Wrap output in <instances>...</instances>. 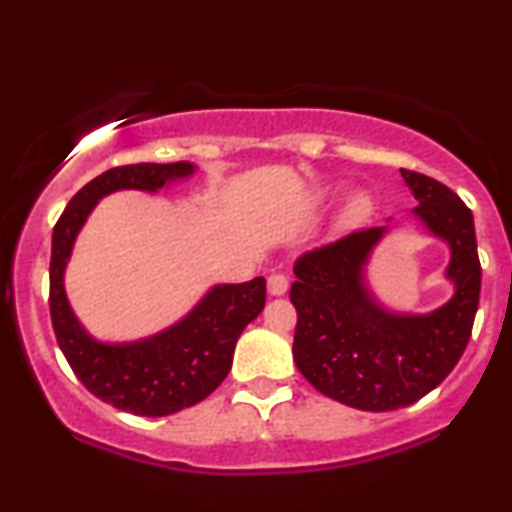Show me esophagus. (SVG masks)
<instances>
[{
  "label": "esophagus",
  "mask_w": 512,
  "mask_h": 512,
  "mask_svg": "<svg viewBox=\"0 0 512 512\" xmlns=\"http://www.w3.org/2000/svg\"><path fill=\"white\" fill-rule=\"evenodd\" d=\"M267 288H269V293H272V295H283L288 291V279H286V276H281V274H272L267 279Z\"/></svg>",
  "instance_id": "obj_1"
}]
</instances>
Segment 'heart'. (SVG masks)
Wrapping results in <instances>:
<instances>
[{
	"mask_svg": "<svg viewBox=\"0 0 512 512\" xmlns=\"http://www.w3.org/2000/svg\"><path fill=\"white\" fill-rule=\"evenodd\" d=\"M369 209H372V205H369V200L365 195H355L353 200H350L348 205V212H346V219L350 221V224H355V221H362L367 219Z\"/></svg>",
	"mask_w": 512,
	"mask_h": 512,
	"instance_id": "1",
	"label": "heart"
}]
</instances>
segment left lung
<instances>
[{"label": "left lung", "instance_id": "8db88e82", "mask_svg": "<svg viewBox=\"0 0 512 512\" xmlns=\"http://www.w3.org/2000/svg\"><path fill=\"white\" fill-rule=\"evenodd\" d=\"M420 205L415 214L451 245L455 295L432 315H393L369 298L362 267L384 229H360L295 260L291 303L298 312L293 357L324 396L357 410L408 408L434 391L463 357L482 291L474 221L436 178L400 169Z\"/></svg>", "mask_w": 512, "mask_h": 512}]
</instances>
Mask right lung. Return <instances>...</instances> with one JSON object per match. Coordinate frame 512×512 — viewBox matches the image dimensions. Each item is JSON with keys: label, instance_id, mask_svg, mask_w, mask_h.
<instances>
[{"label": "right lung", "instance_id": "obj_1", "mask_svg": "<svg viewBox=\"0 0 512 512\" xmlns=\"http://www.w3.org/2000/svg\"><path fill=\"white\" fill-rule=\"evenodd\" d=\"M193 169L188 162L114 166L71 197L52 233L49 315L61 353L92 396L133 415L164 417L205 400L226 379L238 336L267 300L264 276L214 286L183 322L126 346L97 343L73 317L64 293V269L73 240L97 200L123 188L157 190L174 178L190 176Z\"/></svg>", "mask_w": 512, "mask_h": 512}]
</instances>
